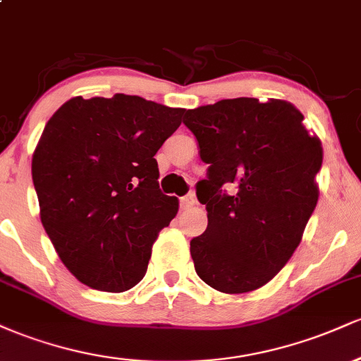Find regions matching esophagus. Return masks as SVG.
Instances as JSON below:
<instances>
[{"instance_id": "esophagus-1", "label": "esophagus", "mask_w": 361, "mask_h": 361, "mask_svg": "<svg viewBox=\"0 0 361 361\" xmlns=\"http://www.w3.org/2000/svg\"><path fill=\"white\" fill-rule=\"evenodd\" d=\"M195 204H197V198H195L193 193H188L186 197H181V200H180V205H181V209H183V210L192 209Z\"/></svg>"}]
</instances>
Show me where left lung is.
I'll return each instance as SVG.
<instances>
[{"label": "left lung", "mask_w": 361, "mask_h": 361, "mask_svg": "<svg viewBox=\"0 0 361 361\" xmlns=\"http://www.w3.org/2000/svg\"><path fill=\"white\" fill-rule=\"evenodd\" d=\"M209 178L197 185L209 226L190 243L195 270L224 293L267 285L292 258L319 200L322 146L290 102L221 100L185 114ZM235 193H221V186Z\"/></svg>", "instance_id": "left-lung-1"}]
</instances>
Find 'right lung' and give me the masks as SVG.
I'll return each mask as SVG.
<instances>
[{"instance_id":"add662e5","label":"right lung","mask_w":361,"mask_h":361,"mask_svg":"<svg viewBox=\"0 0 361 361\" xmlns=\"http://www.w3.org/2000/svg\"><path fill=\"white\" fill-rule=\"evenodd\" d=\"M185 109L140 97H74L45 126L32 178L40 221L64 267L102 292L144 279L152 244L178 214L161 193L156 152Z\"/></svg>"}]
</instances>
